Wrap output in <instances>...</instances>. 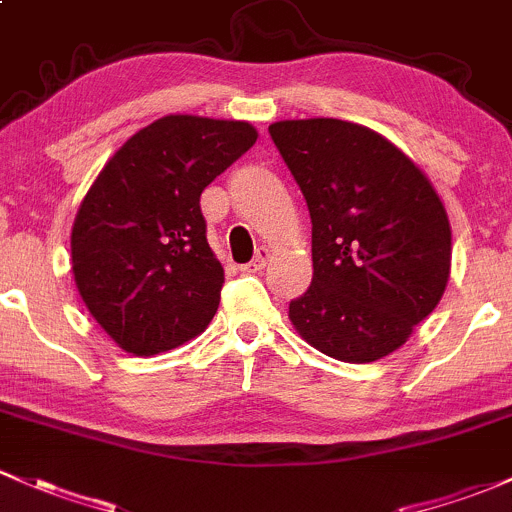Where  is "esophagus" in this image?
I'll list each match as a JSON object with an SVG mask.
<instances>
[{
  "label": "esophagus",
  "mask_w": 512,
  "mask_h": 512,
  "mask_svg": "<svg viewBox=\"0 0 512 512\" xmlns=\"http://www.w3.org/2000/svg\"><path fill=\"white\" fill-rule=\"evenodd\" d=\"M268 258H271V251H268L266 246H261V249L256 251L254 261H251V263H246V266H241V271H244V273H258V271H261L263 266H266V263H268Z\"/></svg>",
  "instance_id": "obj_1"
}]
</instances>
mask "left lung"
Masks as SVG:
<instances>
[{"instance_id":"1","label":"left lung","mask_w":512,"mask_h":512,"mask_svg":"<svg viewBox=\"0 0 512 512\" xmlns=\"http://www.w3.org/2000/svg\"><path fill=\"white\" fill-rule=\"evenodd\" d=\"M312 219V285L288 317L346 364L393 354L439 305L452 227L425 170L393 141L344 119L268 126Z\"/></svg>"}]
</instances>
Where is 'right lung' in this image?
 Masks as SVG:
<instances>
[{
    "instance_id": "obj_1",
    "label": "right lung",
    "mask_w": 512,
    "mask_h": 512,
    "mask_svg": "<svg viewBox=\"0 0 512 512\" xmlns=\"http://www.w3.org/2000/svg\"><path fill=\"white\" fill-rule=\"evenodd\" d=\"M256 139L249 122L168 114L124 141L82 197L70 234L75 285L124 351L161 354L212 322L224 268L200 195Z\"/></svg>"
}]
</instances>
